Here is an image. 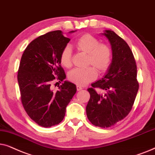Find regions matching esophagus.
Listing matches in <instances>:
<instances>
[{
	"mask_svg": "<svg viewBox=\"0 0 155 155\" xmlns=\"http://www.w3.org/2000/svg\"><path fill=\"white\" fill-rule=\"evenodd\" d=\"M76 89H77V91H81L82 89V87L81 86L77 85V86H76Z\"/></svg>",
	"mask_w": 155,
	"mask_h": 155,
	"instance_id": "1",
	"label": "esophagus"
}]
</instances>
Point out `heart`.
Returning <instances> with one entry per match:
<instances>
[{
    "label": "heart",
    "instance_id": "obj_1",
    "mask_svg": "<svg viewBox=\"0 0 155 155\" xmlns=\"http://www.w3.org/2000/svg\"><path fill=\"white\" fill-rule=\"evenodd\" d=\"M78 51L87 54L86 65H92L100 72L104 73L110 67L112 62V49L108 45L100 43L98 39L90 34L82 35L74 42ZM71 49L69 47L63 48L60 54V62L63 67H71ZM97 72L94 67L84 69H74L68 74V79L72 83L84 86L96 79Z\"/></svg>",
    "mask_w": 155,
    "mask_h": 155
}]
</instances>
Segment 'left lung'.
<instances>
[{"instance_id":"1","label":"left lung","mask_w":155,"mask_h":155,"mask_svg":"<svg viewBox=\"0 0 155 155\" xmlns=\"http://www.w3.org/2000/svg\"><path fill=\"white\" fill-rule=\"evenodd\" d=\"M108 39L113 52L112 62L104 78L88 88L90 99L86 106L88 119L103 128L114 125L124 119L135 102L139 84L137 65L126 42L112 30L102 33ZM102 91L97 93L95 88Z\"/></svg>"}]
</instances>
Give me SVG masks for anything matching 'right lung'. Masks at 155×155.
<instances>
[{"label":"right lung","instance_id":"right-lung-1","mask_svg":"<svg viewBox=\"0 0 155 155\" xmlns=\"http://www.w3.org/2000/svg\"><path fill=\"white\" fill-rule=\"evenodd\" d=\"M69 41L61 30L47 32L32 40L22 55L18 71L22 104L30 118L42 127L62 121L76 92L75 84L67 81L58 86L57 91L51 87L53 81L66 78L59 57Z\"/></svg>","mask_w":155,"mask_h":155}]
</instances>
